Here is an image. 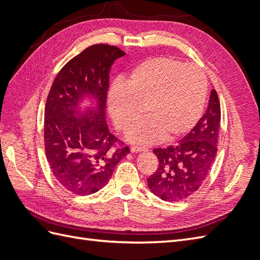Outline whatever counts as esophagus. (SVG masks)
<instances>
[{"label": "esophagus", "mask_w": 260, "mask_h": 260, "mask_svg": "<svg viewBox=\"0 0 260 260\" xmlns=\"http://www.w3.org/2000/svg\"><path fill=\"white\" fill-rule=\"evenodd\" d=\"M145 147H141V146H132L131 147V152L132 153H139V152H142L145 151Z\"/></svg>", "instance_id": "34e87169"}]
</instances>
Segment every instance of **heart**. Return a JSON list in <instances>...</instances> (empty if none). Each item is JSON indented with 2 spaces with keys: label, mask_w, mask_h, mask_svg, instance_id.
<instances>
[{
  "label": "heart",
  "mask_w": 260,
  "mask_h": 260,
  "mask_svg": "<svg viewBox=\"0 0 260 260\" xmlns=\"http://www.w3.org/2000/svg\"><path fill=\"white\" fill-rule=\"evenodd\" d=\"M207 78L196 65L171 57H154L141 62L114 83L107 94V107L117 129L128 131L147 104L151 116L128 135L135 143L148 144L175 140L190 131L203 113Z\"/></svg>",
  "instance_id": "heart-1"
}]
</instances>
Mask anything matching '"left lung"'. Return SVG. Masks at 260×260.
Here are the masks:
<instances>
[{
	"mask_svg": "<svg viewBox=\"0 0 260 260\" xmlns=\"http://www.w3.org/2000/svg\"><path fill=\"white\" fill-rule=\"evenodd\" d=\"M221 111L217 91L211 90L206 113L176 145L154 148L158 168L147 179L151 191L164 201L178 202L199 190L217 155Z\"/></svg>",
	"mask_w": 260,
	"mask_h": 260,
	"instance_id": "8db88e82",
	"label": "left lung"
}]
</instances>
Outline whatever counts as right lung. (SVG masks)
<instances>
[{"mask_svg": "<svg viewBox=\"0 0 260 260\" xmlns=\"http://www.w3.org/2000/svg\"><path fill=\"white\" fill-rule=\"evenodd\" d=\"M123 55L115 45L89 46L59 70L46 99V158L57 182L76 195H90L105 186L117 164L130 153L105 120L109 70ZM84 95L95 96L98 106L78 117L76 108Z\"/></svg>", "mask_w": 260, "mask_h": 260, "instance_id": "obj_1", "label": "right lung"}]
</instances>
